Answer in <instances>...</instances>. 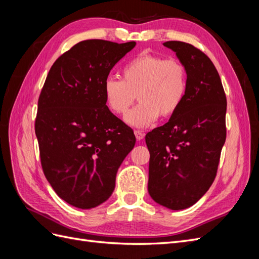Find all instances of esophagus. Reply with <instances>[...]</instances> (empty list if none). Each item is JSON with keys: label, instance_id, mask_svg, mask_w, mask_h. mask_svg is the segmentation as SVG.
I'll return each mask as SVG.
<instances>
[{"label": "esophagus", "instance_id": "esophagus-1", "mask_svg": "<svg viewBox=\"0 0 259 259\" xmlns=\"http://www.w3.org/2000/svg\"><path fill=\"white\" fill-rule=\"evenodd\" d=\"M134 134H135L137 140H142V139H144V137H145V133L142 132V131H135Z\"/></svg>", "mask_w": 259, "mask_h": 259}]
</instances>
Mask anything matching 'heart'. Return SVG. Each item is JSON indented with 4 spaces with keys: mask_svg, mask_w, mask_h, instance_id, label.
<instances>
[{
    "mask_svg": "<svg viewBox=\"0 0 259 259\" xmlns=\"http://www.w3.org/2000/svg\"><path fill=\"white\" fill-rule=\"evenodd\" d=\"M122 80L107 77L104 83L106 104L119 115L128 111L137 97L139 104L125 116V122L145 127L161 115L175 114L188 91V73L182 61L143 53L125 64Z\"/></svg>",
    "mask_w": 259,
    "mask_h": 259,
    "instance_id": "obj_1",
    "label": "heart"
}]
</instances>
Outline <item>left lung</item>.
Masks as SVG:
<instances>
[{
    "instance_id": "1",
    "label": "left lung",
    "mask_w": 259,
    "mask_h": 259,
    "mask_svg": "<svg viewBox=\"0 0 259 259\" xmlns=\"http://www.w3.org/2000/svg\"><path fill=\"white\" fill-rule=\"evenodd\" d=\"M163 45L185 65L188 91L168 122L146 135L148 191L160 205L178 210L197 203L216 177L226 142L227 99L217 70L204 53L180 41Z\"/></svg>"
}]
</instances>
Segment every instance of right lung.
Wrapping results in <instances>:
<instances>
[{"mask_svg":"<svg viewBox=\"0 0 259 259\" xmlns=\"http://www.w3.org/2000/svg\"><path fill=\"white\" fill-rule=\"evenodd\" d=\"M136 42L86 40L54 62L37 103L35 135L54 191L89 209L112 194L123 160L135 146L133 130L106 105L104 83Z\"/></svg>","mask_w":259,"mask_h":259,"instance_id":"right-lung-1","label":"right lung"}]
</instances>
